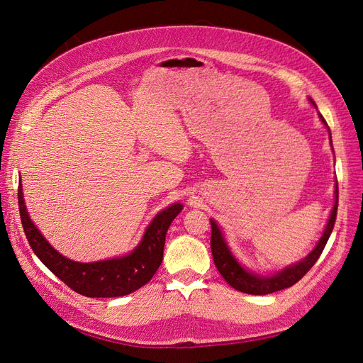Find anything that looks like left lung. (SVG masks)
<instances>
[{
	"instance_id": "1",
	"label": "left lung",
	"mask_w": 363,
	"mask_h": 363,
	"mask_svg": "<svg viewBox=\"0 0 363 363\" xmlns=\"http://www.w3.org/2000/svg\"><path fill=\"white\" fill-rule=\"evenodd\" d=\"M323 123L327 125L325 119L323 118V115H320ZM330 130V128H328ZM332 138V133H330ZM336 201L333 206V211L330 215V219H328L327 227L324 230V235L318 242L316 248L311 252L309 256L306 259H303L301 262L296 263L294 267L284 268L283 271L277 272L276 276L271 277H263V276H256V274L245 271L242 267L239 265L236 262V259L232 256V252L227 248L224 238L219 232V228L216 225V223L213 219H211V225H212V236H211V248H212V256H213V262L215 267L218 268V271L221 272V276L224 277V280L230 284V286L235 288L236 291L245 292V294H252V295H267V294H272L277 292L281 289L291 288L292 284H295L298 280H301L306 272L309 271L315 262L320 259L321 252L327 244L328 238L332 235V230L335 227V221H336V213H337V199H339V191H337V182H336Z\"/></svg>"
}]
</instances>
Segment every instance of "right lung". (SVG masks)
<instances>
[{
  "mask_svg": "<svg viewBox=\"0 0 363 363\" xmlns=\"http://www.w3.org/2000/svg\"><path fill=\"white\" fill-rule=\"evenodd\" d=\"M18 204L24 233L35 255L67 286L92 298L123 296L147 284L162 263L164 236L172 219L183 208L182 204H172L160 212L148 225L142 242L128 256L94 263H80L59 255L33 225L24 204L21 184L18 188Z\"/></svg>",
  "mask_w": 363,
  "mask_h": 363,
  "instance_id": "right-lung-1",
  "label": "right lung"
}]
</instances>
